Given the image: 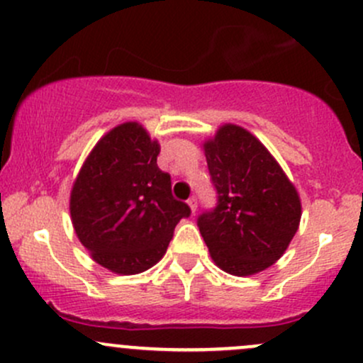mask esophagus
I'll return each mask as SVG.
<instances>
[{"label":"esophagus","instance_id":"obj_1","mask_svg":"<svg viewBox=\"0 0 363 363\" xmlns=\"http://www.w3.org/2000/svg\"><path fill=\"white\" fill-rule=\"evenodd\" d=\"M188 205H189V208H191V212H196V210H198V201H196V198H189V200H188Z\"/></svg>","mask_w":363,"mask_h":363}]
</instances>
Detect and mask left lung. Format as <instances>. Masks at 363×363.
I'll use <instances>...</instances> for the list:
<instances>
[{"mask_svg": "<svg viewBox=\"0 0 363 363\" xmlns=\"http://www.w3.org/2000/svg\"><path fill=\"white\" fill-rule=\"evenodd\" d=\"M203 150L217 206L198 217V227L213 262L241 277L269 269L300 225L296 188L269 150L240 125H222Z\"/></svg>", "mask_w": 363, "mask_h": 363, "instance_id": "8db88e82", "label": "left lung"}]
</instances>
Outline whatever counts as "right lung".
<instances>
[{"mask_svg": "<svg viewBox=\"0 0 363 363\" xmlns=\"http://www.w3.org/2000/svg\"><path fill=\"white\" fill-rule=\"evenodd\" d=\"M160 145L138 122L113 127L86 158L70 193L75 234L93 260L122 276L148 270L165 255L191 208L172 196L157 165Z\"/></svg>", "mask_w": 363, "mask_h": 363, "instance_id": "1", "label": "right lung"}]
</instances>
